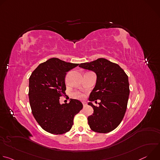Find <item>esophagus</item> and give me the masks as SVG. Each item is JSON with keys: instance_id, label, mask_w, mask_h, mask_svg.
Listing matches in <instances>:
<instances>
[{"instance_id": "esophagus-1", "label": "esophagus", "mask_w": 160, "mask_h": 160, "mask_svg": "<svg viewBox=\"0 0 160 160\" xmlns=\"http://www.w3.org/2000/svg\"><path fill=\"white\" fill-rule=\"evenodd\" d=\"M82 104L83 106H87V102H82Z\"/></svg>"}]
</instances>
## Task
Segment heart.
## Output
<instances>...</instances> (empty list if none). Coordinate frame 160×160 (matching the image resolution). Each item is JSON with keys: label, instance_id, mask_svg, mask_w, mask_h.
<instances>
[{"label": "heart", "instance_id": "b5f03b06", "mask_svg": "<svg viewBox=\"0 0 160 160\" xmlns=\"http://www.w3.org/2000/svg\"><path fill=\"white\" fill-rule=\"evenodd\" d=\"M73 96L75 98H77L78 99H83L85 98V95L83 93L78 92V91H75V92H74L73 93Z\"/></svg>", "mask_w": 160, "mask_h": 160}]
</instances>
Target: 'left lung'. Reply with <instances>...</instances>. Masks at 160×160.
Masks as SVG:
<instances>
[{
	"label": "left lung",
	"instance_id": "8db88e82",
	"mask_svg": "<svg viewBox=\"0 0 160 160\" xmlns=\"http://www.w3.org/2000/svg\"><path fill=\"white\" fill-rule=\"evenodd\" d=\"M79 67L97 75L96 84L88 100L101 102L98 107L88 103L94 109L88 117L89 127L96 132H110L120 125L127 110L130 94L128 76L118 64L104 58L81 63Z\"/></svg>",
	"mask_w": 160,
	"mask_h": 160
}]
</instances>
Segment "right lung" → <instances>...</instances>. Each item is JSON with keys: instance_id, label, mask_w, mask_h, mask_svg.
Returning <instances> with one entry per match:
<instances>
[{"instance_id": "add662e5", "label": "right lung", "mask_w": 160, "mask_h": 160, "mask_svg": "<svg viewBox=\"0 0 160 160\" xmlns=\"http://www.w3.org/2000/svg\"><path fill=\"white\" fill-rule=\"evenodd\" d=\"M79 64L66 62L53 58L40 63L29 78V101L33 115L39 125L52 134L70 131L75 116L83 108L82 103L71 99L60 104L65 96L66 74Z\"/></svg>"}]
</instances>
